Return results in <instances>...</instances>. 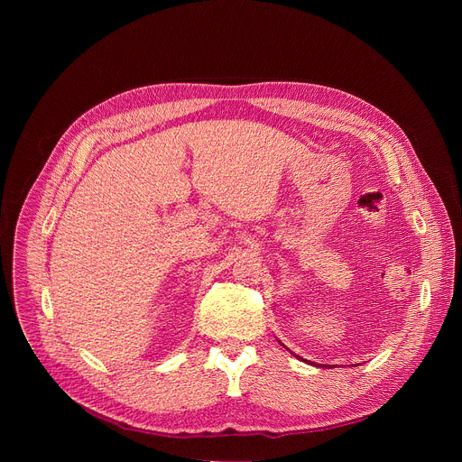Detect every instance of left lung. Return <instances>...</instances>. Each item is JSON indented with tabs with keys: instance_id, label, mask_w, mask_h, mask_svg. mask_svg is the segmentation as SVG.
Instances as JSON below:
<instances>
[{
	"instance_id": "left-lung-1",
	"label": "left lung",
	"mask_w": 462,
	"mask_h": 462,
	"mask_svg": "<svg viewBox=\"0 0 462 462\" xmlns=\"http://www.w3.org/2000/svg\"><path fill=\"white\" fill-rule=\"evenodd\" d=\"M280 344H282V342H280ZM282 346H283V344H282ZM291 353H292V351H291ZM292 355H294V353H292ZM294 356H296V358H300V360H303V358H301V356H298V355H294ZM303 362H307V364H312V362H309V360H303ZM312 365H316V367H318V365H321V364H312ZM321 367H323V365H321Z\"/></svg>"
}]
</instances>
